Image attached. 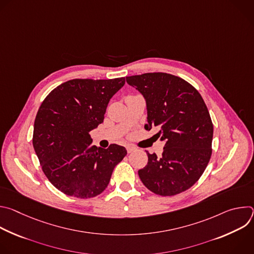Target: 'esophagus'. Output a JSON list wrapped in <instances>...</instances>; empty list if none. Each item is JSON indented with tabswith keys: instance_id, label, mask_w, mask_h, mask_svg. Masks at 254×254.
<instances>
[{
	"instance_id": "34e87169",
	"label": "esophagus",
	"mask_w": 254,
	"mask_h": 254,
	"mask_svg": "<svg viewBox=\"0 0 254 254\" xmlns=\"http://www.w3.org/2000/svg\"><path fill=\"white\" fill-rule=\"evenodd\" d=\"M135 150H136V149H135V147L130 146V144H128V146H127V153H128V154H130V153L134 152Z\"/></svg>"
}]
</instances>
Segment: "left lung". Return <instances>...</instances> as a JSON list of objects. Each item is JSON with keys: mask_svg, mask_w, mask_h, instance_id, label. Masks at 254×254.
Here are the masks:
<instances>
[{"mask_svg": "<svg viewBox=\"0 0 254 254\" xmlns=\"http://www.w3.org/2000/svg\"><path fill=\"white\" fill-rule=\"evenodd\" d=\"M147 101V130L165 140L160 158L148 153L138 170L142 184L160 196H174L191 188L204 173L211 155L213 124L198 90L183 78L153 72L127 77Z\"/></svg>", "mask_w": 254, "mask_h": 254, "instance_id": "left-lung-1", "label": "left lung"}]
</instances>
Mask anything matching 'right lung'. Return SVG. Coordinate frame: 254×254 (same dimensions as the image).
I'll list each match as a JSON object with an SVG mask.
<instances>
[{"instance_id":"right-lung-1","label":"right lung","mask_w":254,"mask_h":254,"mask_svg":"<svg viewBox=\"0 0 254 254\" xmlns=\"http://www.w3.org/2000/svg\"><path fill=\"white\" fill-rule=\"evenodd\" d=\"M126 82L72 79L54 88L41 103L34 123L33 147L50 183L65 195L93 198L107 187L125 147L92 146L90 131L103 123L110 99Z\"/></svg>"}]
</instances>
